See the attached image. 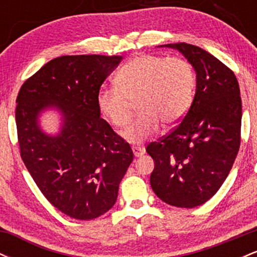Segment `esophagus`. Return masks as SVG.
Returning <instances> with one entry per match:
<instances>
[{
  "instance_id": "1",
  "label": "esophagus",
  "mask_w": 257,
  "mask_h": 257,
  "mask_svg": "<svg viewBox=\"0 0 257 257\" xmlns=\"http://www.w3.org/2000/svg\"><path fill=\"white\" fill-rule=\"evenodd\" d=\"M133 152H134L135 157H141L143 155H145V149L141 146H134L133 147Z\"/></svg>"
}]
</instances>
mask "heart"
I'll use <instances>...</instances> for the list:
<instances>
[{
  "instance_id": "heart-1",
  "label": "heart",
  "mask_w": 257,
  "mask_h": 257,
  "mask_svg": "<svg viewBox=\"0 0 257 257\" xmlns=\"http://www.w3.org/2000/svg\"><path fill=\"white\" fill-rule=\"evenodd\" d=\"M114 85L99 89V111L112 125L123 128L132 118L135 102L139 114L122 137L140 145L157 133L161 123L170 126L186 116L193 100L196 73L184 58L141 54L117 71Z\"/></svg>"
}]
</instances>
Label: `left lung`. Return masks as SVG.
<instances>
[{"label":"left lung","instance_id":"8db88e82","mask_svg":"<svg viewBox=\"0 0 257 257\" xmlns=\"http://www.w3.org/2000/svg\"><path fill=\"white\" fill-rule=\"evenodd\" d=\"M176 49L196 71V94L181 123L146 152L153 158V192L167 204L196 208L223 184L240 146L241 99L231 69L210 53L188 43Z\"/></svg>","mask_w":257,"mask_h":257}]
</instances>
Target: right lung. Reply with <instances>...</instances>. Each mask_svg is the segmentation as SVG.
<instances>
[{
    "instance_id": "1",
    "label": "right lung",
    "mask_w": 257,
    "mask_h": 257,
    "mask_svg": "<svg viewBox=\"0 0 257 257\" xmlns=\"http://www.w3.org/2000/svg\"><path fill=\"white\" fill-rule=\"evenodd\" d=\"M122 57L64 55L24 82L17 98L20 156L43 196L58 210L91 220L114 205L134 158L128 143L100 118L96 94ZM55 108L61 132L48 136L39 114Z\"/></svg>"
}]
</instances>
